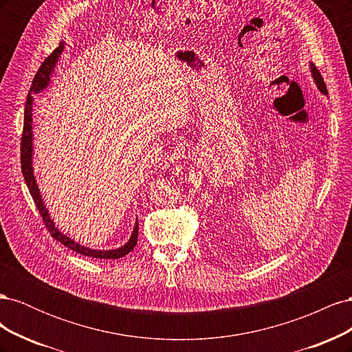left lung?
I'll return each mask as SVG.
<instances>
[{"instance_id": "obj_1", "label": "left lung", "mask_w": 352, "mask_h": 352, "mask_svg": "<svg viewBox=\"0 0 352 352\" xmlns=\"http://www.w3.org/2000/svg\"><path fill=\"white\" fill-rule=\"evenodd\" d=\"M311 73H313V79H314V82H316V85H317L318 91H320V92H323V94H326V95H327L326 83H324V80H323V78H322L320 72H318V69L313 65V63H311Z\"/></svg>"}]
</instances>
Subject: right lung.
<instances>
[{"mask_svg": "<svg viewBox=\"0 0 352 352\" xmlns=\"http://www.w3.org/2000/svg\"><path fill=\"white\" fill-rule=\"evenodd\" d=\"M63 52V42L61 44L51 52V54L45 58V61L42 63L39 70L36 72L34 82H32L30 91L28 94V100H26V105H25V122H23V133H22V144H20V162H22V173L25 177V182L29 188V192L34 198L36 208L39 210V214L42 217V221H44L45 228L48 229V232L51 233V236L57 239L58 242H61L63 245H66L67 248H70L72 251L78 252L85 255V257H92V258H101V260H116L124 257L126 254H129L138 242V229H140V223H135V228L132 232V236L129 238L123 247L116 248V250H92L88 247H83V245L74 242L73 239L67 238L65 233H61L56 225L54 221L51 220L48 210L44 206V201H42V197L39 194V188L36 185V180L34 176V167H32V104H34V97H32V92H39L41 89H44L48 82H50V76L52 70H54L58 57Z\"/></svg>", "mask_w": 352, "mask_h": 352, "instance_id": "add662e5", "label": "right lung"}]
</instances>
